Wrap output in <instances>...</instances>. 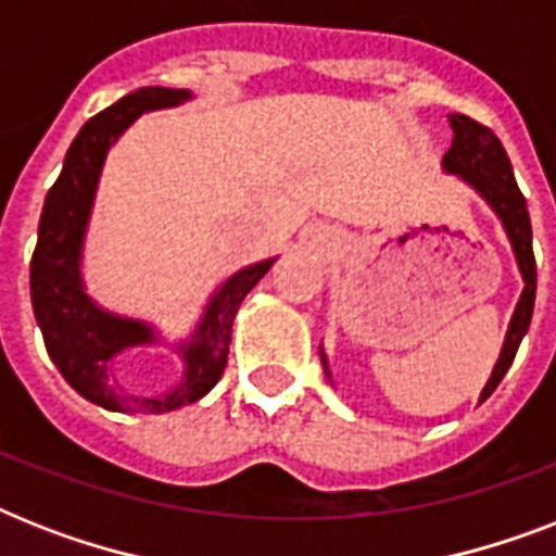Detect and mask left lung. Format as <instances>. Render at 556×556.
<instances>
[{"label":"left lung","mask_w":556,"mask_h":556,"mask_svg":"<svg viewBox=\"0 0 556 556\" xmlns=\"http://www.w3.org/2000/svg\"><path fill=\"white\" fill-rule=\"evenodd\" d=\"M450 126H453V147L444 155V169L453 176L465 178L467 185L473 187L493 213L502 218V225L508 230L510 248L517 253L519 270L526 279L522 296H519L517 312L510 320L508 338L502 346V355L493 366V375L488 380V387L482 389V401L491 397V392L502 383L505 371L510 369L517 349L526 338L528 326H531V314H534V296H536V262H534V248H531V216H528L526 195L519 192L514 169H510V159L502 141L493 135V129L482 126L479 121L467 115H450ZM323 357V369L329 375V364L326 355Z\"/></svg>","instance_id":"left-lung-1"}]
</instances>
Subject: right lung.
Listing matches in <instances>:
<instances>
[{
	"mask_svg": "<svg viewBox=\"0 0 556 556\" xmlns=\"http://www.w3.org/2000/svg\"><path fill=\"white\" fill-rule=\"evenodd\" d=\"M187 98L190 91L185 89L147 86L91 117L65 152L63 173L48 190L39 216L37 248L30 260V303L48 355L86 401L112 413H169L207 395L225 371L239 305L274 265V260L248 265L218 288L190 343L178 346L187 369L185 380L173 392L161 397H135L112 383V357L124 349L155 343V331L147 323L103 312L83 291L80 251L91 201L109 147L121 138L126 126L143 112L178 106Z\"/></svg>",
	"mask_w": 556,
	"mask_h": 556,
	"instance_id": "add662e5",
	"label": "right lung"
}]
</instances>
